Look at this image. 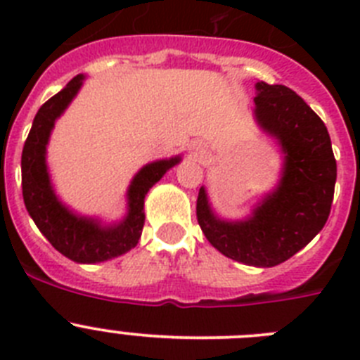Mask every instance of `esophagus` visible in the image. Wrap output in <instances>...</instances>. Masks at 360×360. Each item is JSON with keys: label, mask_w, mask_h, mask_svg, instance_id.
<instances>
[{"label": "esophagus", "mask_w": 360, "mask_h": 360, "mask_svg": "<svg viewBox=\"0 0 360 360\" xmlns=\"http://www.w3.org/2000/svg\"><path fill=\"white\" fill-rule=\"evenodd\" d=\"M191 149H193V151H198V146L193 144V146H191Z\"/></svg>", "instance_id": "34e87169"}]
</instances>
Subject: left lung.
I'll list each match as a JSON object with an SVG mask.
<instances>
[{
  "label": "left lung",
  "mask_w": 360,
  "mask_h": 360,
  "mask_svg": "<svg viewBox=\"0 0 360 360\" xmlns=\"http://www.w3.org/2000/svg\"><path fill=\"white\" fill-rule=\"evenodd\" d=\"M254 117L283 153L278 186L243 219L216 216L205 187H200L196 216L216 250L234 262L276 266L307 247L330 216L337 164L328 129L295 91L256 82Z\"/></svg>",
  "instance_id": "1"
}]
</instances>
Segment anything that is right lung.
<instances>
[{
	"mask_svg": "<svg viewBox=\"0 0 360 360\" xmlns=\"http://www.w3.org/2000/svg\"><path fill=\"white\" fill-rule=\"evenodd\" d=\"M84 75L73 77L59 94L49 98L37 111L21 155V186L28 214L56 250L75 263H101L122 256L141 240L144 227V200L148 191L171 167L182 160L180 155L146 164L128 187V212L117 224H103L98 218L82 216L59 200L46 165V146L56 120L65 113L81 90Z\"/></svg>",
	"mask_w": 360,
	"mask_h": 360,
	"instance_id": "obj_1",
	"label": "right lung"
}]
</instances>
